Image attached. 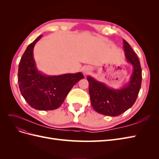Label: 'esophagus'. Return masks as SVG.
Segmentation results:
<instances>
[{
  "label": "esophagus",
  "mask_w": 159,
  "mask_h": 159,
  "mask_svg": "<svg viewBox=\"0 0 159 159\" xmlns=\"http://www.w3.org/2000/svg\"><path fill=\"white\" fill-rule=\"evenodd\" d=\"M82 71H83V73H84L85 75L88 74L89 73V72L91 71L90 67H89V66H85V67H84V68L83 70H82Z\"/></svg>",
  "instance_id": "esophagus-1"
}]
</instances>
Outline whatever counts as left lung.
I'll use <instances>...</instances> for the list:
<instances>
[{
    "label": "left lung",
    "instance_id": "1",
    "mask_svg": "<svg viewBox=\"0 0 159 159\" xmlns=\"http://www.w3.org/2000/svg\"><path fill=\"white\" fill-rule=\"evenodd\" d=\"M123 49L126 60L133 68L129 82L123 87L119 89L109 88L91 76H87L93 108L99 113L111 117L118 116L131 108L135 102L141 86L142 70L140 61L131 46L125 40Z\"/></svg>",
    "mask_w": 159,
    "mask_h": 159
}]
</instances>
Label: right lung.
<instances>
[{
    "label": "right lung",
    "instance_id": "right-lung-1",
    "mask_svg": "<svg viewBox=\"0 0 159 159\" xmlns=\"http://www.w3.org/2000/svg\"><path fill=\"white\" fill-rule=\"evenodd\" d=\"M42 35L28 45L18 66V83L20 93L32 108L54 110L63 103L70 89L84 79L81 72L59 75H47L36 68L33 50Z\"/></svg>",
    "mask_w": 159,
    "mask_h": 159
}]
</instances>
